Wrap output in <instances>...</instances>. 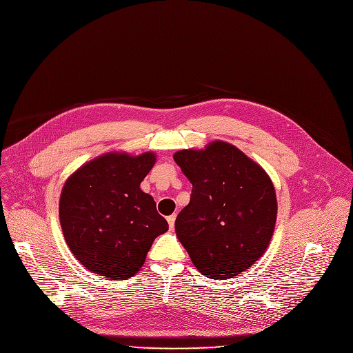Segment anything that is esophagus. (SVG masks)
<instances>
[{
  "label": "esophagus",
  "mask_w": 353,
  "mask_h": 353,
  "mask_svg": "<svg viewBox=\"0 0 353 353\" xmlns=\"http://www.w3.org/2000/svg\"><path fill=\"white\" fill-rule=\"evenodd\" d=\"M175 219H176V216H175V214H172V216H170V217L167 219L168 225H170V228H171V230H172V228H174V225H175Z\"/></svg>",
  "instance_id": "1"
}]
</instances>
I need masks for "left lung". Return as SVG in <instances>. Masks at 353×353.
I'll return each instance as SVG.
<instances>
[{"label": "left lung", "mask_w": 353, "mask_h": 353, "mask_svg": "<svg viewBox=\"0 0 353 353\" xmlns=\"http://www.w3.org/2000/svg\"><path fill=\"white\" fill-rule=\"evenodd\" d=\"M174 160L192 183L190 201L175 221L179 242L204 276L241 274L272 238L276 196L270 176L221 140L203 150H179Z\"/></svg>", "instance_id": "left-lung-1"}]
</instances>
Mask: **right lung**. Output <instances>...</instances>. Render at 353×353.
Wrapping results in <instances>:
<instances>
[{
    "instance_id": "add662e5",
    "label": "right lung",
    "mask_w": 353,
    "mask_h": 353,
    "mask_svg": "<svg viewBox=\"0 0 353 353\" xmlns=\"http://www.w3.org/2000/svg\"><path fill=\"white\" fill-rule=\"evenodd\" d=\"M152 152L107 153L70 175L59 197L63 238L82 265L111 279L134 275L154 239L168 231L154 199L140 189Z\"/></svg>"
}]
</instances>
